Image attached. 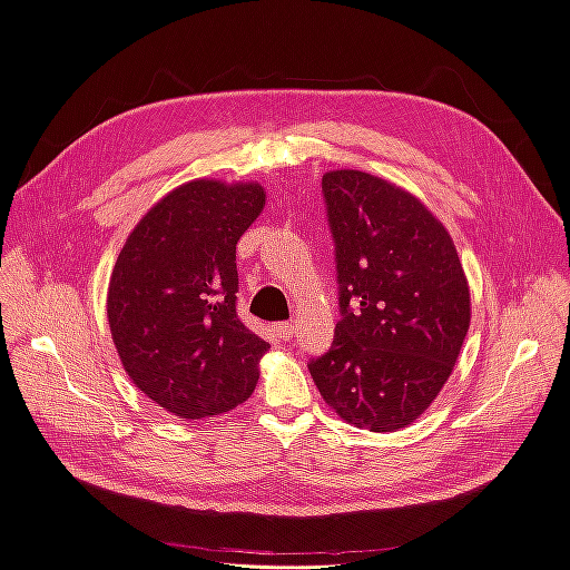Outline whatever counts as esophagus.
<instances>
[{
  "mask_svg": "<svg viewBox=\"0 0 570 570\" xmlns=\"http://www.w3.org/2000/svg\"><path fill=\"white\" fill-rule=\"evenodd\" d=\"M275 331H278V337L281 340H292V335H295V331H297V327H295V323H289V321H285V323H278V325H275Z\"/></svg>",
  "mask_w": 570,
  "mask_h": 570,
  "instance_id": "obj_1",
  "label": "esophagus"
}]
</instances>
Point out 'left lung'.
Segmentation results:
<instances>
[{
	"label": "left lung",
	"instance_id": "1",
	"mask_svg": "<svg viewBox=\"0 0 570 570\" xmlns=\"http://www.w3.org/2000/svg\"><path fill=\"white\" fill-rule=\"evenodd\" d=\"M323 197L342 321L308 371L342 421L392 433L450 381L471 325L469 281L450 233L404 187L340 168L323 176Z\"/></svg>",
	"mask_w": 570,
	"mask_h": 570
}]
</instances>
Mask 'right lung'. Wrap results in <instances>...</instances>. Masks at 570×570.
Masks as SVG:
<instances>
[{
	"label": "right lung",
	"mask_w": 570,
	"mask_h": 570,
	"mask_svg": "<svg viewBox=\"0 0 570 570\" xmlns=\"http://www.w3.org/2000/svg\"><path fill=\"white\" fill-rule=\"evenodd\" d=\"M266 206L258 183L197 178L170 189L128 235L107 289L120 364L185 421L249 400L268 342L235 312L239 237Z\"/></svg>",
	"instance_id": "obj_1"
}]
</instances>
